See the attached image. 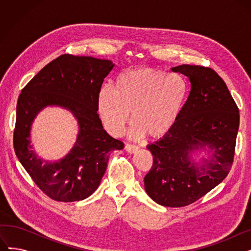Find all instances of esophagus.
<instances>
[{"label": "esophagus", "instance_id": "obj_1", "mask_svg": "<svg viewBox=\"0 0 251 251\" xmlns=\"http://www.w3.org/2000/svg\"><path fill=\"white\" fill-rule=\"evenodd\" d=\"M138 147L137 146H133V144H129V143H127L126 146H125V150H126V151H128V152H130V153H135V152H137L138 151Z\"/></svg>", "mask_w": 251, "mask_h": 251}]
</instances>
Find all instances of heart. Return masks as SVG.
<instances>
[{"label":"heart","instance_id":"1","mask_svg":"<svg viewBox=\"0 0 251 251\" xmlns=\"http://www.w3.org/2000/svg\"><path fill=\"white\" fill-rule=\"evenodd\" d=\"M186 99L187 84L182 76L143 68L122 72L114 88L103 85L98 104L101 121L112 135L123 133L131 113L136 136L159 139L176 125Z\"/></svg>","mask_w":251,"mask_h":251}]
</instances>
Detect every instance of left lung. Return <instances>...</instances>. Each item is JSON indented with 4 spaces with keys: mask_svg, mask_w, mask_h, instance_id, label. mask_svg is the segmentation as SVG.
<instances>
[{
    "mask_svg": "<svg viewBox=\"0 0 251 251\" xmlns=\"http://www.w3.org/2000/svg\"><path fill=\"white\" fill-rule=\"evenodd\" d=\"M190 91L179 120L170 132L148 147L153 165L144 177L151 199L164 206L183 207L201 199L227 177L233 165L239 109L225 81L212 68L180 65ZM214 150L199 166L188 154L198 147Z\"/></svg>",
    "mask_w": 251,
    "mask_h": 251,
    "instance_id": "left-lung-1",
    "label": "left lung"
}]
</instances>
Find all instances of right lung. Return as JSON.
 I'll return each instance as SVG.
<instances>
[{
	"label": "right lung",
	"instance_id": "add662e5",
	"mask_svg": "<svg viewBox=\"0 0 251 251\" xmlns=\"http://www.w3.org/2000/svg\"><path fill=\"white\" fill-rule=\"evenodd\" d=\"M113 67L109 60L61 55L21 90L13 134L14 151L36 186L56 201H78L91 195L107 170L110 151L124 148L121 140L105 132L98 114L99 91ZM52 104L70 109L79 124L75 147L57 163L38 159L29 144L34 117Z\"/></svg>",
	"mask_w": 251,
	"mask_h": 251
}]
</instances>
